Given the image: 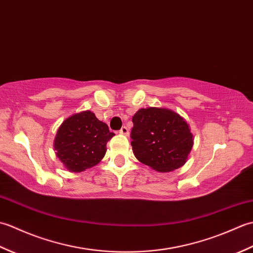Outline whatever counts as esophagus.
<instances>
[{"mask_svg": "<svg viewBox=\"0 0 253 253\" xmlns=\"http://www.w3.org/2000/svg\"><path fill=\"white\" fill-rule=\"evenodd\" d=\"M120 133H122V135H124V136H128V135H129V129H128L126 126H123L121 128Z\"/></svg>", "mask_w": 253, "mask_h": 253, "instance_id": "34e87169", "label": "esophagus"}]
</instances>
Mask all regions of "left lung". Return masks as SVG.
Here are the masks:
<instances>
[{
	"label": "left lung",
	"instance_id": "8db88e82",
	"mask_svg": "<svg viewBox=\"0 0 253 253\" xmlns=\"http://www.w3.org/2000/svg\"><path fill=\"white\" fill-rule=\"evenodd\" d=\"M132 123L131 146L138 161L161 173L186 163L193 136L179 114L163 107L140 109L133 115Z\"/></svg>",
	"mask_w": 253,
	"mask_h": 253
}]
</instances>
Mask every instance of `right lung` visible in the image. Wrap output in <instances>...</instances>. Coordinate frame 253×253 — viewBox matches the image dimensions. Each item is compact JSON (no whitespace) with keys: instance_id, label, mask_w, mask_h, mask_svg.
<instances>
[{"instance_id":"right-lung-1","label":"right lung","mask_w":253,"mask_h":253,"mask_svg":"<svg viewBox=\"0 0 253 253\" xmlns=\"http://www.w3.org/2000/svg\"><path fill=\"white\" fill-rule=\"evenodd\" d=\"M114 136L109 126L94 113L84 111L66 118L58 128L54 140L56 157L74 173L98 164L106 152V143Z\"/></svg>"}]
</instances>
